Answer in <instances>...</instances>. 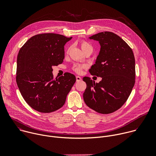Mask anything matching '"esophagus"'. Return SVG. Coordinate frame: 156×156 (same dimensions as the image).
<instances>
[{"mask_svg":"<svg viewBox=\"0 0 156 156\" xmlns=\"http://www.w3.org/2000/svg\"><path fill=\"white\" fill-rule=\"evenodd\" d=\"M76 80L77 82H79V81H81V78L80 76H76Z\"/></svg>","mask_w":156,"mask_h":156,"instance_id":"1","label":"esophagus"}]
</instances>
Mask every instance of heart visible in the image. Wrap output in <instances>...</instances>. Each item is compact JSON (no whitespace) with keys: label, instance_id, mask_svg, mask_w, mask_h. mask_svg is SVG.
Here are the masks:
<instances>
[{"label":"heart","instance_id":"obj_1","mask_svg":"<svg viewBox=\"0 0 156 156\" xmlns=\"http://www.w3.org/2000/svg\"><path fill=\"white\" fill-rule=\"evenodd\" d=\"M80 46H81V49L83 50V52H85L86 51H87V50L93 51V46H91V44L85 40H83L80 42ZM69 51H70V48L68 49L67 52H66L69 53ZM86 67V66L84 65H80V64L76 63L73 66L72 70L77 73H81L82 70L83 69H85Z\"/></svg>","mask_w":156,"mask_h":156}]
</instances>
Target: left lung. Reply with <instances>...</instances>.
<instances>
[{
  "instance_id": "8db88e82",
  "label": "left lung",
  "mask_w": 156,
  "mask_h": 156,
  "mask_svg": "<svg viewBox=\"0 0 156 156\" xmlns=\"http://www.w3.org/2000/svg\"><path fill=\"white\" fill-rule=\"evenodd\" d=\"M90 38L99 41L101 50L89 72L102 80L95 83L90 77H84L86 89L83 99L98 113H113L126 102L135 85V56L127 43L112 32L99 33Z\"/></svg>"
}]
</instances>
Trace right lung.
I'll use <instances>...</instances> for the list:
<instances>
[{
    "mask_svg": "<svg viewBox=\"0 0 156 156\" xmlns=\"http://www.w3.org/2000/svg\"><path fill=\"white\" fill-rule=\"evenodd\" d=\"M72 37L55 33L33 36L17 56L16 81L21 96L33 109L51 113L61 108L76 81L70 73L54 78L52 67L65 57L64 46Z\"/></svg>",
    "mask_w": 156,
    "mask_h": 156,
    "instance_id": "1",
    "label": "right lung"
}]
</instances>
